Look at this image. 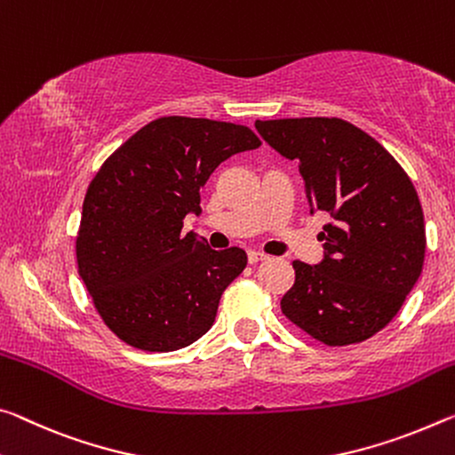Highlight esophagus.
Wrapping results in <instances>:
<instances>
[{"label":"esophagus","instance_id":"34e87169","mask_svg":"<svg viewBox=\"0 0 455 455\" xmlns=\"http://www.w3.org/2000/svg\"><path fill=\"white\" fill-rule=\"evenodd\" d=\"M265 253H261V251H249V263H259V261H267Z\"/></svg>","mask_w":455,"mask_h":455}]
</instances>
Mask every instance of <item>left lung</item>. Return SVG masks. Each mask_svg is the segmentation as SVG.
<instances>
[{
    "label": "left lung",
    "instance_id": "obj_1",
    "mask_svg": "<svg viewBox=\"0 0 455 455\" xmlns=\"http://www.w3.org/2000/svg\"><path fill=\"white\" fill-rule=\"evenodd\" d=\"M259 135L304 178L309 212H328L323 259L293 261L281 312L328 346L377 334L421 275L425 220L415 186L363 129L338 117L255 121Z\"/></svg>",
    "mask_w": 455,
    "mask_h": 455
}]
</instances>
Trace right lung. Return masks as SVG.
<instances>
[{"instance_id":"add662e5","label":"right lung","mask_w":455,"mask_h":455,"mask_svg":"<svg viewBox=\"0 0 455 455\" xmlns=\"http://www.w3.org/2000/svg\"><path fill=\"white\" fill-rule=\"evenodd\" d=\"M259 146L244 125L174 115L141 127L100 165L83 202L76 263L99 315L125 344L172 352L211 330L247 253L184 235V219L202 212L200 188L222 162Z\"/></svg>"}]
</instances>
